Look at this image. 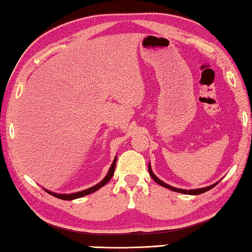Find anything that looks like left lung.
<instances>
[{
	"mask_svg": "<svg viewBox=\"0 0 252 252\" xmlns=\"http://www.w3.org/2000/svg\"><path fill=\"white\" fill-rule=\"evenodd\" d=\"M149 173H150V176H151V178L153 179V180H155L157 183H159L160 186H162V187H164V188H167V189H170V190H172V191H176V192H180V193H188V194H200V193H203V192H207V191H209L210 189H212L213 187H216L217 186V183L216 185H212V186H210V187H207V188H201V189H195V190H183V189H178V188H174V187H171V186H168L167 183H164L163 181H161L160 179H158L155 174H153V172H152V170H151V168H150V165H149Z\"/></svg>",
	"mask_w": 252,
	"mask_h": 252,
	"instance_id": "1",
	"label": "left lung"
}]
</instances>
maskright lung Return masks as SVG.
Listing matches in <instances>:
<instances>
[{"instance_id":"right-lung-1","label":"right lung","mask_w":252,"mask_h":252,"mask_svg":"<svg viewBox=\"0 0 252 252\" xmlns=\"http://www.w3.org/2000/svg\"><path fill=\"white\" fill-rule=\"evenodd\" d=\"M116 163H117V158H116V159H114L112 165H111V167H110V170H109L108 174H106V177L103 179V180H102L100 183H97L96 186L92 187V188H89V189H87V190L80 191V192H75V193H71V194H58V193L50 192V191H48V192L50 194H52L53 197L59 198V199H62V200H73V199H78V198H81V197H84V195H87V194H90L92 192H94V191L99 190L100 188H102V187H103L104 185H106V183L110 181V179L112 178L113 173H114V169H116Z\"/></svg>"}]
</instances>
